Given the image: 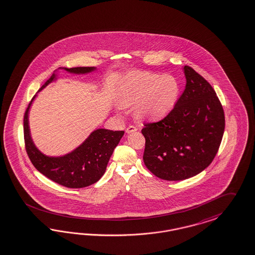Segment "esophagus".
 I'll use <instances>...</instances> for the list:
<instances>
[{"mask_svg": "<svg viewBox=\"0 0 255 255\" xmlns=\"http://www.w3.org/2000/svg\"><path fill=\"white\" fill-rule=\"evenodd\" d=\"M137 130H138V128H137V127H135V126H133V125H130V126H128V127L127 128L126 132H127V133H131V132L137 131Z\"/></svg>", "mask_w": 255, "mask_h": 255, "instance_id": "1", "label": "esophagus"}]
</instances>
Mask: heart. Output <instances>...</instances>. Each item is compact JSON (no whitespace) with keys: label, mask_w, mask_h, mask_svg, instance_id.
I'll use <instances>...</instances> for the list:
<instances>
[{"label":"heart","mask_w":255,"mask_h":255,"mask_svg":"<svg viewBox=\"0 0 255 255\" xmlns=\"http://www.w3.org/2000/svg\"><path fill=\"white\" fill-rule=\"evenodd\" d=\"M180 85L171 75L132 71L117 86L121 106L134 105L133 113L139 120H156L166 116L179 100Z\"/></svg>","instance_id":"1"}]
</instances>
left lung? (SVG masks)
<instances>
[{
    "instance_id": "1",
    "label": "left lung",
    "mask_w": 255,
    "mask_h": 255,
    "mask_svg": "<svg viewBox=\"0 0 255 255\" xmlns=\"http://www.w3.org/2000/svg\"><path fill=\"white\" fill-rule=\"evenodd\" d=\"M185 90L175 108L158 122L144 123L143 162L156 177L182 180L208 167L217 155L225 116L213 87L184 66Z\"/></svg>"
}]
</instances>
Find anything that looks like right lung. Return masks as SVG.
I'll return each mask as SVG.
<instances>
[{"label": "right lung", "instance_id": "add662e5", "mask_svg": "<svg viewBox=\"0 0 255 255\" xmlns=\"http://www.w3.org/2000/svg\"><path fill=\"white\" fill-rule=\"evenodd\" d=\"M65 70L75 74H86L92 72L95 68L75 67L65 68ZM55 78L56 75L54 74L39 91L45 88ZM31 103L32 101L29 103L23 117V135L25 149L36 169L48 179L67 188H83L101 179L114 148L123 137L125 131L99 128L93 132L89 138L73 152L63 157H47L37 149L30 136L28 111Z\"/></svg>", "mask_w": 255, "mask_h": 255}]
</instances>
